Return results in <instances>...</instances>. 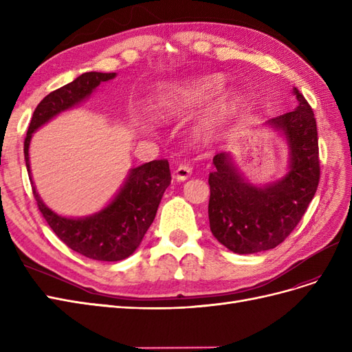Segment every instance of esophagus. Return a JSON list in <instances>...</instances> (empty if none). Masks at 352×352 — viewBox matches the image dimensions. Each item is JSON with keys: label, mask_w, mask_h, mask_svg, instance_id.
Returning a JSON list of instances; mask_svg holds the SVG:
<instances>
[{"label": "esophagus", "mask_w": 352, "mask_h": 352, "mask_svg": "<svg viewBox=\"0 0 352 352\" xmlns=\"http://www.w3.org/2000/svg\"><path fill=\"white\" fill-rule=\"evenodd\" d=\"M190 175H192V167L188 164H180L175 172V179L179 180V182H184Z\"/></svg>", "instance_id": "obj_1"}]
</instances>
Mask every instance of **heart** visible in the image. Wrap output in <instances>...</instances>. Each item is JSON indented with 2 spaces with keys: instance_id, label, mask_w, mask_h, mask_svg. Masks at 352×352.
Segmentation results:
<instances>
[{
  "instance_id": "b5f03b06",
  "label": "heart",
  "mask_w": 352,
  "mask_h": 352,
  "mask_svg": "<svg viewBox=\"0 0 352 352\" xmlns=\"http://www.w3.org/2000/svg\"><path fill=\"white\" fill-rule=\"evenodd\" d=\"M223 91L225 79L220 74H207L166 88L155 100V110L164 119H176L202 109ZM242 110L243 100L239 94L228 92L221 95L201 120L199 132L212 136L238 117Z\"/></svg>"
}]
</instances>
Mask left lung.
<instances>
[{
  "label": "left lung",
  "mask_w": 352,
  "mask_h": 352,
  "mask_svg": "<svg viewBox=\"0 0 352 352\" xmlns=\"http://www.w3.org/2000/svg\"><path fill=\"white\" fill-rule=\"evenodd\" d=\"M296 109L274 117L265 126L282 133L289 162L283 177L254 185L241 173L230 153L212 158L208 176L210 229L214 238L236 254L278 247L300 223L320 179L318 138L313 109L296 88Z\"/></svg>",
  "instance_id": "left-lung-1"
}]
</instances>
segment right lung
Segmentation results:
<instances>
[{"mask_svg": "<svg viewBox=\"0 0 352 352\" xmlns=\"http://www.w3.org/2000/svg\"><path fill=\"white\" fill-rule=\"evenodd\" d=\"M114 78L116 73L88 72L48 94L35 109L25 138V162L42 216L69 248L98 261L124 260L140 247L172 180L168 162L154 160L131 168L119 192L102 210L87 217H65L48 208L38 195L30 173L29 146L32 135L41 126L88 100L100 83Z\"/></svg>", "mask_w": 352, "mask_h": 352, "instance_id": "1", "label": "right lung"}]
</instances>
